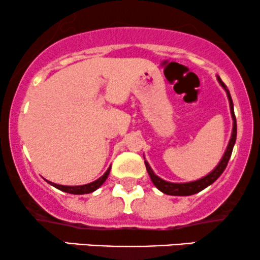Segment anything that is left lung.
<instances>
[{
  "mask_svg": "<svg viewBox=\"0 0 260 260\" xmlns=\"http://www.w3.org/2000/svg\"><path fill=\"white\" fill-rule=\"evenodd\" d=\"M217 80H219V83L221 84L222 88L226 90V94H228V98H229V101H230V110H231V116H232V120H234V128H232L231 139H230L228 149H226L225 154H223L222 159L219 162V165H217L216 168L210 172V174L205 176V177L201 178V180L194 181V182H188V183H171V182L164 181L162 178L157 177V176L154 174L153 170H151L150 166H149V164L147 162V161H145V168H147L148 174H149V176H150L151 181H153L155 187H156L159 190H161L162 193H165V194H169V196H192V194H196V193L201 192V190L204 189V188L210 186L211 183H214V182H215L217 178L220 177V175L222 174L223 170L226 169V166H228V162H229L230 157H231L232 149H234V145H235V142H236V136H237V123H236V116H235V112H234V103H232L231 95H230L228 86L225 85V83L222 82L220 77H217Z\"/></svg>",
  "mask_w": 260,
  "mask_h": 260,
  "instance_id": "left-lung-1",
  "label": "left lung"
}]
</instances>
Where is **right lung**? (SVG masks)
I'll list each match as a JSON object with an SVG mask.
<instances>
[{
	"mask_svg": "<svg viewBox=\"0 0 260 260\" xmlns=\"http://www.w3.org/2000/svg\"><path fill=\"white\" fill-rule=\"evenodd\" d=\"M110 169L111 168L107 169V171L101 176L99 180L91 182V183H88V184H83V186H61V184L52 183V182H49V183L52 184L53 187L57 188V189L62 190V192L71 193V194H86V193H91L94 192V190H96L98 188H99L101 184L106 181L107 176L110 174Z\"/></svg>",
	"mask_w": 260,
	"mask_h": 260,
	"instance_id": "obj_1",
	"label": "right lung"
}]
</instances>
